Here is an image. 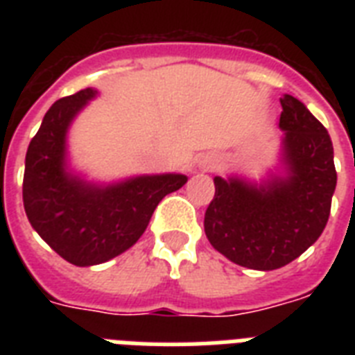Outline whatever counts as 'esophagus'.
I'll list each match as a JSON object with an SVG mask.
<instances>
[{"label":"esophagus","instance_id":"obj_1","mask_svg":"<svg viewBox=\"0 0 355 355\" xmlns=\"http://www.w3.org/2000/svg\"><path fill=\"white\" fill-rule=\"evenodd\" d=\"M199 167L202 171H211V169H216L217 167V160L216 156L211 155H205L199 158Z\"/></svg>","mask_w":355,"mask_h":355}]
</instances>
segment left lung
I'll use <instances>...</instances> for the list:
<instances>
[{
	"label": "left lung",
	"mask_w": 355,
	"mask_h": 355,
	"mask_svg": "<svg viewBox=\"0 0 355 355\" xmlns=\"http://www.w3.org/2000/svg\"><path fill=\"white\" fill-rule=\"evenodd\" d=\"M280 158L261 182L216 177L205 214L211 247L234 263L275 270L313 245L330 217L337 173L322 123L297 97H280Z\"/></svg>",
	"instance_id": "8db88e82"
}]
</instances>
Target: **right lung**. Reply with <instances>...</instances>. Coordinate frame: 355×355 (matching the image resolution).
I'll use <instances>...</instances> for the list:
<instances>
[{"instance_id": "obj_1", "label": "right lung", "mask_w": 355, "mask_h": 355, "mask_svg": "<svg viewBox=\"0 0 355 355\" xmlns=\"http://www.w3.org/2000/svg\"><path fill=\"white\" fill-rule=\"evenodd\" d=\"M96 97L97 90L86 88L58 99L25 155L24 208L31 227L77 267L105 263L132 247L158 202L188 182L182 173H162L105 184L73 171L68 130Z\"/></svg>"}]
</instances>
